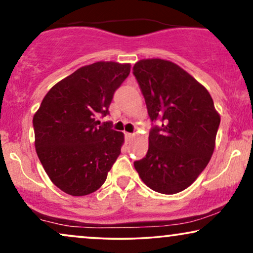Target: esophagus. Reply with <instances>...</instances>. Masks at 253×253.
I'll return each mask as SVG.
<instances>
[{
  "label": "esophagus",
  "instance_id": "obj_1",
  "mask_svg": "<svg viewBox=\"0 0 253 253\" xmlns=\"http://www.w3.org/2000/svg\"><path fill=\"white\" fill-rule=\"evenodd\" d=\"M125 135H126L127 140H132L133 136H134V134L133 133H125Z\"/></svg>",
  "mask_w": 253,
  "mask_h": 253
}]
</instances>
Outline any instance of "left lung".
Wrapping results in <instances>:
<instances>
[{
  "mask_svg": "<svg viewBox=\"0 0 253 253\" xmlns=\"http://www.w3.org/2000/svg\"><path fill=\"white\" fill-rule=\"evenodd\" d=\"M153 124L146 156L134 162L150 189L172 195L204 170L215 148L220 118L211 95L194 77L164 59H142L133 68Z\"/></svg>",
  "mask_w": 253,
  "mask_h": 253,
  "instance_id": "8db88e82",
  "label": "left lung"
}]
</instances>
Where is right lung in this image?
I'll list each match as a JSON object with an SVG mask.
<instances>
[{"label":"right lung","mask_w":253,"mask_h":253,"mask_svg":"<svg viewBox=\"0 0 253 253\" xmlns=\"http://www.w3.org/2000/svg\"><path fill=\"white\" fill-rule=\"evenodd\" d=\"M129 64L98 62L83 66L47 92L34 116L35 146L44 170L64 193L98 190L121 153L124 134L98 117L110 114L114 92Z\"/></svg>","instance_id":"add662e5"}]
</instances>
